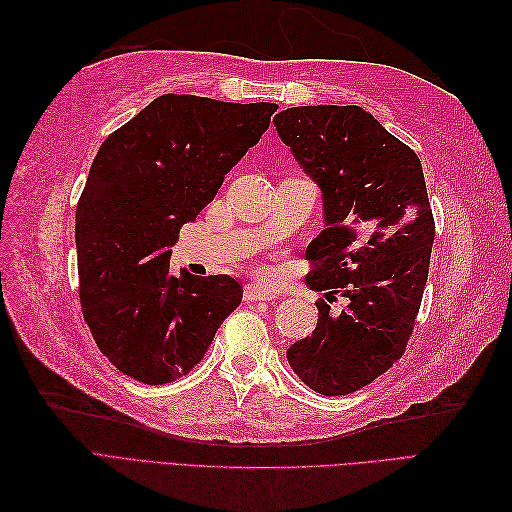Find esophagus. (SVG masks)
<instances>
[{"label": "esophagus", "mask_w": 512, "mask_h": 512, "mask_svg": "<svg viewBox=\"0 0 512 512\" xmlns=\"http://www.w3.org/2000/svg\"><path fill=\"white\" fill-rule=\"evenodd\" d=\"M243 297H245V301H273V299H277V294L262 284H250V286H245Z\"/></svg>", "instance_id": "1"}]
</instances>
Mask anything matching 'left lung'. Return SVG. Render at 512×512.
<instances>
[{
	"mask_svg": "<svg viewBox=\"0 0 512 512\" xmlns=\"http://www.w3.org/2000/svg\"><path fill=\"white\" fill-rule=\"evenodd\" d=\"M273 123L322 192L305 282L346 299L337 316L320 299L312 337L286 356L312 391L348 395L384 374L414 329L436 237L423 166L361 106H294Z\"/></svg>",
	"mask_w": 512,
	"mask_h": 512,
	"instance_id": "8db88e82",
	"label": "left lung"
}]
</instances>
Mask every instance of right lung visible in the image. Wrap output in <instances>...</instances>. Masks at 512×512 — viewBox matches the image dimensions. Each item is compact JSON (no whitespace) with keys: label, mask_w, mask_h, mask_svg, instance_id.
I'll return each instance as SVG.
<instances>
[{"label":"right lung","mask_w":512,"mask_h":512,"mask_svg":"<svg viewBox=\"0 0 512 512\" xmlns=\"http://www.w3.org/2000/svg\"><path fill=\"white\" fill-rule=\"evenodd\" d=\"M277 104L166 94L102 143L76 207L83 316L100 352L143 384L203 359L243 288L170 273V245L267 132Z\"/></svg>","instance_id":"1"}]
</instances>
